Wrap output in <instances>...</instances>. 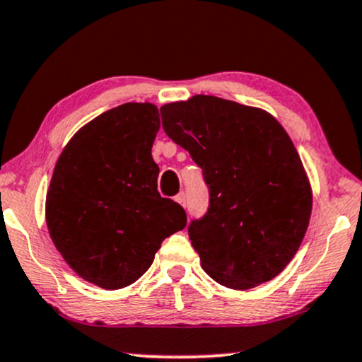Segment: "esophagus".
<instances>
[{"label": "esophagus", "mask_w": 362, "mask_h": 362, "mask_svg": "<svg viewBox=\"0 0 362 362\" xmlns=\"http://www.w3.org/2000/svg\"><path fill=\"white\" fill-rule=\"evenodd\" d=\"M175 202L180 204L182 207H185V194H178V195L175 197Z\"/></svg>", "instance_id": "1"}]
</instances>
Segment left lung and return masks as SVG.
<instances>
[{"instance_id": "left-lung-1", "label": "left lung", "mask_w": 362, "mask_h": 362, "mask_svg": "<svg viewBox=\"0 0 362 362\" xmlns=\"http://www.w3.org/2000/svg\"><path fill=\"white\" fill-rule=\"evenodd\" d=\"M165 134L204 170L210 207L190 223L202 269L247 291L277 277L299 250L313 189L291 136L271 113L212 95L162 108Z\"/></svg>"}]
</instances>
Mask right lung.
Segmentation results:
<instances>
[{
    "instance_id": "obj_1",
    "label": "right lung",
    "mask_w": 362,
    "mask_h": 362,
    "mask_svg": "<svg viewBox=\"0 0 362 362\" xmlns=\"http://www.w3.org/2000/svg\"><path fill=\"white\" fill-rule=\"evenodd\" d=\"M153 103H125L86 123L59 153L45 217L49 237L76 276L107 291L147 272L185 210L157 190Z\"/></svg>"
}]
</instances>
